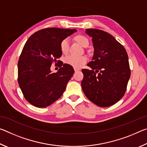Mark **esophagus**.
<instances>
[{"instance_id": "1", "label": "esophagus", "mask_w": 147, "mask_h": 147, "mask_svg": "<svg viewBox=\"0 0 147 147\" xmlns=\"http://www.w3.org/2000/svg\"><path fill=\"white\" fill-rule=\"evenodd\" d=\"M74 71H75V72H77V71H80V69H78V68H76V67H74Z\"/></svg>"}]
</instances>
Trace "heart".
Wrapping results in <instances>:
<instances>
[{
  "label": "heart",
  "instance_id": "1",
  "mask_svg": "<svg viewBox=\"0 0 147 147\" xmlns=\"http://www.w3.org/2000/svg\"><path fill=\"white\" fill-rule=\"evenodd\" d=\"M76 39L83 47L88 46L89 39L86 37L78 36L76 37ZM69 46H70V39L69 38L63 39L60 43V49L62 53L63 54L67 53L69 50ZM87 61H88V58L85 56H75L73 54L66 56L64 59L65 63L76 68L81 67L83 65L86 63Z\"/></svg>",
  "mask_w": 147,
  "mask_h": 147
}]
</instances>
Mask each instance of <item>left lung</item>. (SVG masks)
<instances>
[{
    "label": "left lung",
    "instance_id": "obj_1",
    "mask_svg": "<svg viewBox=\"0 0 147 147\" xmlns=\"http://www.w3.org/2000/svg\"><path fill=\"white\" fill-rule=\"evenodd\" d=\"M92 38L93 56L82 70L81 86L85 95L100 107L113 105L125 93L130 77L128 56L125 49L114 37L98 29H86ZM98 72V74L96 73Z\"/></svg>",
    "mask_w": 147,
    "mask_h": 147
}]
</instances>
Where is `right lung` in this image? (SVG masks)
Returning a JSON list of instances; mask_svg holds the SVG:
<instances>
[{"label": "right lung", "instance_id": "1", "mask_svg": "<svg viewBox=\"0 0 147 147\" xmlns=\"http://www.w3.org/2000/svg\"><path fill=\"white\" fill-rule=\"evenodd\" d=\"M76 29L48 28L32 34L26 42L18 61V83L26 100L38 108H45L63 94L74 74L65 63L55 73L51 67L62 55L60 43Z\"/></svg>", "mask_w": 147, "mask_h": 147}]
</instances>
